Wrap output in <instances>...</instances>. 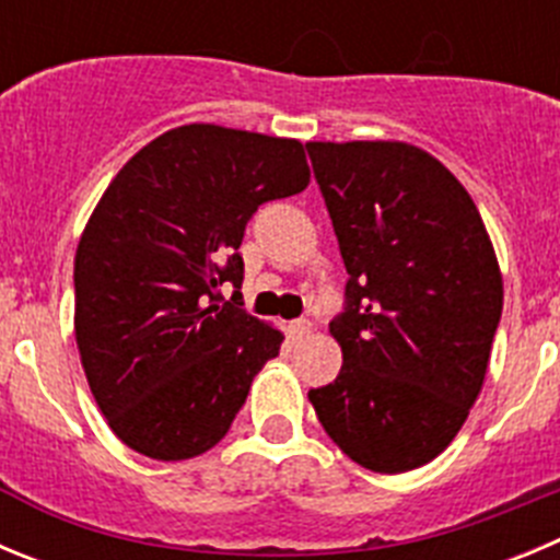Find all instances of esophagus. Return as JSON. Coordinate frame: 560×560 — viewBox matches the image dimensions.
<instances>
[{
    "instance_id": "obj_1",
    "label": "esophagus",
    "mask_w": 560,
    "mask_h": 560,
    "mask_svg": "<svg viewBox=\"0 0 560 560\" xmlns=\"http://www.w3.org/2000/svg\"><path fill=\"white\" fill-rule=\"evenodd\" d=\"M285 332H289V341H300V338H305L307 332H311V322L305 319H296V322H289V327H285Z\"/></svg>"
}]
</instances>
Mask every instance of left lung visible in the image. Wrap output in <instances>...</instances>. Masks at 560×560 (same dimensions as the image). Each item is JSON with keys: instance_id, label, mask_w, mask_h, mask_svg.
<instances>
[{"instance_id": "1", "label": "left lung", "mask_w": 560, "mask_h": 560, "mask_svg": "<svg viewBox=\"0 0 560 560\" xmlns=\"http://www.w3.org/2000/svg\"><path fill=\"white\" fill-rule=\"evenodd\" d=\"M347 266L330 322L343 363L311 388L316 417L383 475L447 450L469 417L502 314L478 208L433 155L397 141L305 143Z\"/></svg>"}]
</instances>
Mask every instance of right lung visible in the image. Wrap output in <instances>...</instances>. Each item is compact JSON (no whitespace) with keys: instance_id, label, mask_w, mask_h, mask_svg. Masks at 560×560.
<instances>
[{"instance_id":"add662e5","label":"right lung","mask_w":560,"mask_h":560,"mask_svg":"<svg viewBox=\"0 0 560 560\" xmlns=\"http://www.w3.org/2000/svg\"><path fill=\"white\" fill-rule=\"evenodd\" d=\"M307 179L300 141L186 125L102 194L77 246L74 332L91 394L130 450L186 460L224 439L283 343L241 302L246 222Z\"/></svg>"}]
</instances>
